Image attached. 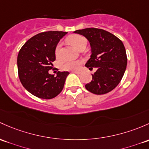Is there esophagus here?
I'll use <instances>...</instances> for the list:
<instances>
[{"label": "esophagus", "mask_w": 149, "mask_h": 149, "mask_svg": "<svg viewBox=\"0 0 149 149\" xmlns=\"http://www.w3.org/2000/svg\"><path fill=\"white\" fill-rule=\"evenodd\" d=\"M72 73H75V74L79 75V74H81V72H80V71H73V72H72Z\"/></svg>", "instance_id": "obj_1"}]
</instances>
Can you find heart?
Returning a JSON list of instances; mask_svg holds the SVG:
<instances>
[{
	"label": "heart",
	"mask_w": 149,
	"mask_h": 149,
	"mask_svg": "<svg viewBox=\"0 0 149 149\" xmlns=\"http://www.w3.org/2000/svg\"><path fill=\"white\" fill-rule=\"evenodd\" d=\"M67 40L77 49H79L83 46H86L87 43V40L86 38L82 36L77 35V34H74V35H71L68 36ZM61 48V43H58L56 48V51H55L56 57L60 56ZM81 63H82V61L79 60L68 61L63 64V68L65 70H77L81 67Z\"/></svg>",
	"instance_id": "obj_1"
}]
</instances>
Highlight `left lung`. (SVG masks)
I'll return each instance as SVG.
<instances>
[{
    "label": "left lung",
    "mask_w": 149,
    "mask_h": 149,
    "mask_svg": "<svg viewBox=\"0 0 149 149\" xmlns=\"http://www.w3.org/2000/svg\"><path fill=\"white\" fill-rule=\"evenodd\" d=\"M74 33L85 36L90 43L91 56L86 66L92 69L97 68L86 88L97 95L111 91L121 81L127 65L123 43L113 34L103 29L88 28Z\"/></svg>",
    "instance_id": "1"
}]
</instances>
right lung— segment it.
I'll use <instances>...</instances> for the list:
<instances>
[{
  "label": "right lung",
  "instance_id": "add662e5",
  "mask_svg": "<svg viewBox=\"0 0 149 149\" xmlns=\"http://www.w3.org/2000/svg\"><path fill=\"white\" fill-rule=\"evenodd\" d=\"M67 32L46 31L29 39L20 50L17 58L18 76L23 87L31 94L43 99L57 96L63 88L68 71L51 75L56 60L55 51L59 40Z\"/></svg>",
  "mask_w": 149,
  "mask_h": 149
}]
</instances>
